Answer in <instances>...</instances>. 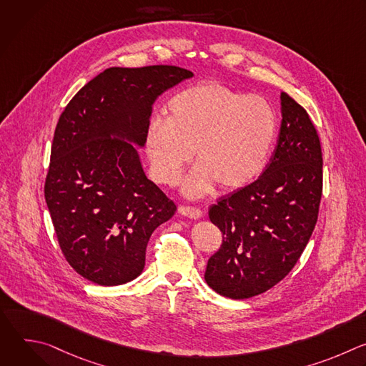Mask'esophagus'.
<instances>
[{"instance_id": "esophagus-1", "label": "esophagus", "mask_w": 366, "mask_h": 366, "mask_svg": "<svg viewBox=\"0 0 366 366\" xmlns=\"http://www.w3.org/2000/svg\"><path fill=\"white\" fill-rule=\"evenodd\" d=\"M179 213L182 216H187L189 219H199L202 216V210L198 207L194 205H181L179 207Z\"/></svg>"}]
</instances>
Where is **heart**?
I'll list each match as a JSON object with an SVG mask.
<instances>
[{
  "label": "heart",
  "mask_w": 366,
  "mask_h": 366,
  "mask_svg": "<svg viewBox=\"0 0 366 366\" xmlns=\"http://www.w3.org/2000/svg\"><path fill=\"white\" fill-rule=\"evenodd\" d=\"M280 132L272 104L217 82H201L171 97L167 117L154 116L144 136L152 175L159 184L179 182L194 152L199 161L184 191L201 197L216 182L242 188L267 168Z\"/></svg>",
  "instance_id": "obj_1"
}]
</instances>
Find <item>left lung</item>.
Returning a JSON list of instances; mask_svg holds the SVG:
<instances>
[{"mask_svg":"<svg viewBox=\"0 0 366 366\" xmlns=\"http://www.w3.org/2000/svg\"><path fill=\"white\" fill-rule=\"evenodd\" d=\"M281 127L269 164L256 181L210 207L223 242L208 259L205 281L220 295L244 300L282 281L304 252L319 217L323 158L308 113L281 92Z\"/></svg>","mask_w":366,"mask_h":366,"instance_id":"1","label":"left lung"}]
</instances>
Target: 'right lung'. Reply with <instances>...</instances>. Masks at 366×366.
Returning <instances> with one entry per match:
<instances>
[{
  "label": "right lung",
  "mask_w": 366,
  "mask_h": 366,
  "mask_svg": "<svg viewBox=\"0 0 366 366\" xmlns=\"http://www.w3.org/2000/svg\"><path fill=\"white\" fill-rule=\"evenodd\" d=\"M172 65L109 68L68 102L55 129L44 198L68 264L98 285L137 278L153 230L175 202L143 172L152 104L191 78Z\"/></svg>",
  "instance_id": "add662e5"
}]
</instances>
